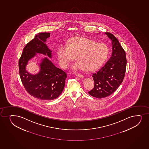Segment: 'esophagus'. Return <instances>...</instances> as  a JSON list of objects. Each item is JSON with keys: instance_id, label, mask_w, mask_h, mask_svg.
<instances>
[{"instance_id": "34e87169", "label": "esophagus", "mask_w": 149, "mask_h": 149, "mask_svg": "<svg viewBox=\"0 0 149 149\" xmlns=\"http://www.w3.org/2000/svg\"><path fill=\"white\" fill-rule=\"evenodd\" d=\"M75 75L77 77H80V78H84V76L82 74H75Z\"/></svg>"}]
</instances>
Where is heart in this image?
<instances>
[{
  "label": "heart",
  "instance_id": "b5f03b06",
  "mask_svg": "<svg viewBox=\"0 0 149 149\" xmlns=\"http://www.w3.org/2000/svg\"><path fill=\"white\" fill-rule=\"evenodd\" d=\"M109 54L106 44L85 37L72 38L68 44H61L57 49L59 62L63 68H67L77 56V60L72 67L75 71L95 70L104 63Z\"/></svg>",
  "mask_w": 149,
  "mask_h": 149
}]
</instances>
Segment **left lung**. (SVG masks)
Wrapping results in <instances>:
<instances>
[{
	"mask_svg": "<svg viewBox=\"0 0 149 149\" xmlns=\"http://www.w3.org/2000/svg\"><path fill=\"white\" fill-rule=\"evenodd\" d=\"M105 33L112 41V56L103 67L93 74L94 86L88 92L98 98L106 97L116 91L123 81L126 69L125 51L113 34Z\"/></svg>",
	"mask_w": 149,
	"mask_h": 149,
	"instance_id": "1",
	"label": "left lung"
}]
</instances>
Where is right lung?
<instances>
[{"mask_svg": "<svg viewBox=\"0 0 149 149\" xmlns=\"http://www.w3.org/2000/svg\"><path fill=\"white\" fill-rule=\"evenodd\" d=\"M50 33H41L26 44L19 60V72L21 80L28 93L41 100H50L58 97L63 91L67 74L56 67L47 58L40 63V70L32 75L26 70L29 60L37 54L47 55L52 58V51L46 44Z\"/></svg>", "mask_w": 149, "mask_h": 149, "instance_id": "right-lung-1", "label": "right lung"}]
</instances>
